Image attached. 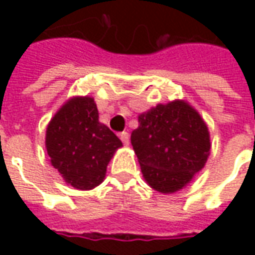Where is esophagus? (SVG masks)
Here are the masks:
<instances>
[{
  "mask_svg": "<svg viewBox=\"0 0 255 255\" xmlns=\"http://www.w3.org/2000/svg\"><path fill=\"white\" fill-rule=\"evenodd\" d=\"M120 139H122V142L124 144L129 143V135H128V132H126V131L120 133Z\"/></svg>",
  "mask_w": 255,
  "mask_h": 255,
  "instance_id": "esophagus-1",
  "label": "esophagus"
}]
</instances>
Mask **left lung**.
<instances>
[{"label": "left lung", "mask_w": 255, "mask_h": 255, "mask_svg": "<svg viewBox=\"0 0 255 255\" xmlns=\"http://www.w3.org/2000/svg\"><path fill=\"white\" fill-rule=\"evenodd\" d=\"M131 144L150 187L164 194L183 188L205 166L210 151L206 124L182 101L157 105L138 119Z\"/></svg>", "instance_id": "obj_1"}]
</instances>
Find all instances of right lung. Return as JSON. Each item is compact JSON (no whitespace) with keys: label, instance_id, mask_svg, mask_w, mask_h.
I'll return each mask as SVG.
<instances>
[{"label":"right lung","instance_id":"add662e5","mask_svg":"<svg viewBox=\"0 0 255 255\" xmlns=\"http://www.w3.org/2000/svg\"><path fill=\"white\" fill-rule=\"evenodd\" d=\"M122 140L98 122L93 98H73L56 113L46 129V149L52 165L78 190L98 186L111 157Z\"/></svg>","mask_w":255,"mask_h":255}]
</instances>
